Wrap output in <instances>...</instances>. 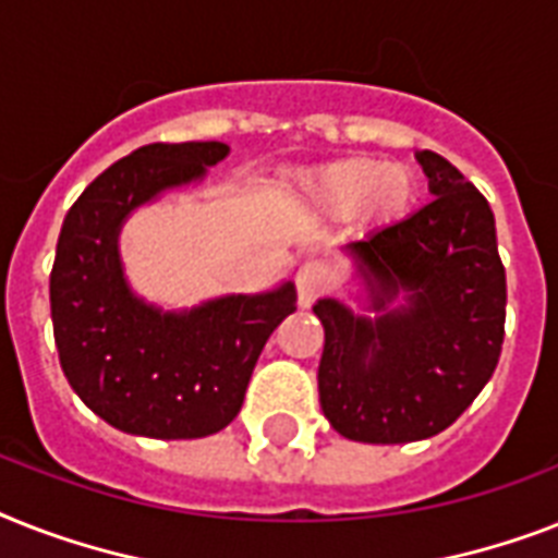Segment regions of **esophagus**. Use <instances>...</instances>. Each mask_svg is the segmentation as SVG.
<instances>
[{"label": "esophagus", "instance_id": "obj_1", "mask_svg": "<svg viewBox=\"0 0 558 558\" xmlns=\"http://www.w3.org/2000/svg\"><path fill=\"white\" fill-rule=\"evenodd\" d=\"M326 283H329V271L318 260H306L298 269V275H294V287H298V301H301V306H310L315 298H320Z\"/></svg>", "mask_w": 558, "mask_h": 558}]
</instances>
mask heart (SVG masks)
Listing matches in <instances>:
<instances>
[{
  "instance_id": "b5f03b06",
  "label": "heart",
  "mask_w": 558,
  "mask_h": 558,
  "mask_svg": "<svg viewBox=\"0 0 558 558\" xmlns=\"http://www.w3.org/2000/svg\"><path fill=\"white\" fill-rule=\"evenodd\" d=\"M306 192L332 215H355L369 208L378 217L401 215L415 194V180L401 166H389L373 157L335 162L306 183Z\"/></svg>"
}]
</instances>
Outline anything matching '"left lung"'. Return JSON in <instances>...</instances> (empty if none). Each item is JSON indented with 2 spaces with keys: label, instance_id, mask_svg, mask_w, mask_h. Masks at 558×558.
I'll use <instances>...</instances> for the list:
<instances>
[{
  "label": "left lung",
  "instance_id": "left-lung-1",
  "mask_svg": "<svg viewBox=\"0 0 558 558\" xmlns=\"http://www.w3.org/2000/svg\"><path fill=\"white\" fill-rule=\"evenodd\" d=\"M433 201L352 243L375 320L318 301L320 410L350 441L438 436L490 381L505 343L507 278L490 203L450 160L421 151ZM398 291L408 303L387 311Z\"/></svg>",
  "mask_w": 558,
  "mask_h": 558
}]
</instances>
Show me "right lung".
<instances>
[{
  "instance_id": "obj_1",
  "label": "right lung",
  "mask_w": 558,
  "mask_h": 558,
  "mask_svg": "<svg viewBox=\"0 0 558 558\" xmlns=\"http://www.w3.org/2000/svg\"><path fill=\"white\" fill-rule=\"evenodd\" d=\"M223 143H151L117 160L65 215L51 269V320L68 384L131 436H211L243 407L269 335L294 312V287L232 294L171 315L129 292L117 232L131 208L192 183Z\"/></svg>"
}]
</instances>
